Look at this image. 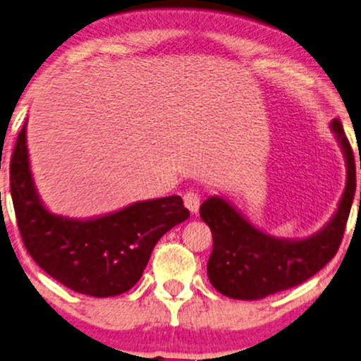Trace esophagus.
Masks as SVG:
<instances>
[{
    "mask_svg": "<svg viewBox=\"0 0 361 361\" xmlns=\"http://www.w3.org/2000/svg\"><path fill=\"white\" fill-rule=\"evenodd\" d=\"M183 203L191 213L196 214V213H198V209H200V195L193 193V191H190V193H186L183 196Z\"/></svg>",
    "mask_w": 361,
    "mask_h": 361,
    "instance_id": "obj_1",
    "label": "esophagus"
}]
</instances>
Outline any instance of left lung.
<instances>
[{
	"mask_svg": "<svg viewBox=\"0 0 361 361\" xmlns=\"http://www.w3.org/2000/svg\"><path fill=\"white\" fill-rule=\"evenodd\" d=\"M330 128L343 153L346 183L335 213L317 233L307 238H280L250 223L220 195L208 196L202 203L200 216L213 235L208 278L221 295L233 300H262L293 288L317 275L338 252L357 188V171L341 123L333 120Z\"/></svg>",
	"mask_w": 361,
	"mask_h": 361,
	"instance_id": "1",
	"label": "left lung"
}]
</instances>
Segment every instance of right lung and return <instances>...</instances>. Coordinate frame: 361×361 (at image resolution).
Segmentation results:
<instances>
[{"mask_svg":"<svg viewBox=\"0 0 361 361\" xmlns=\"http://www.w3.org/2000/svg\"><path fill=\"white\" fill-rule=\"evenodd\" d=\"M10 185L18 228L31 258L61 285L97 298L133 288L158 240L190 216L176 195L91 218L49 212L31 173L26 123L13 152Z\"/></svg>","mask_w":361,"mask_h":361,"instance_id":"add662e5","label":"right lung"}]
</instances>
